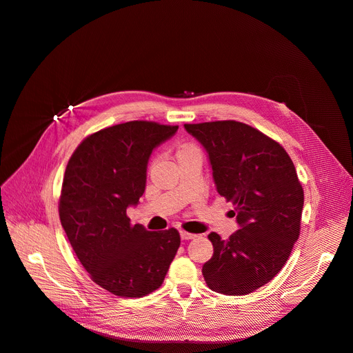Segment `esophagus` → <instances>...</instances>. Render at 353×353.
I'll list each match as a JSON object with an SVG mask.
<instances>
[{"label": "esophagus", "instance_id": "obj_1", "mask_svg": "<svg viewBox=\"0 0 353 353\" xmlns=\"http://www.w3.org/2000/svg\"><path fill=\"white\" fill-rule=\"evenodd\" d=\"M195 237H196V234H194V233H188L185 230H181V239H182V241H191V239H195Z\"/></svg>", "mask_w": 353, "mask_h": 353}]
</instances>
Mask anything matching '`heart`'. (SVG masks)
<instances>
[{
  "label": "heart",
  "mask_w": 353,
  "mask_h": 353,
  "mask_svg": "<svg viewBox=\"0 0 353 353\" xmlns=\"http://www.w3.org/2000/svg\"><path fill=\"white\" fill-rule=\"evenodd\" d=\"M192 152H199V149H196L195 146L190 145V143H182L178 146L176 149V159L182 158L184 154H188V153H192Z\"/></svg>",
  "instance_id": "1"
}]
</instances>
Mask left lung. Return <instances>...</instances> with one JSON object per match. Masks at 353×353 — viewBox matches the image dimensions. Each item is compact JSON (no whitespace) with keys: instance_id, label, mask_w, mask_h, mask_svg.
I'll return each mask as SVG.
<instances>
[{"instance_id":"obj_1","label":"left lung","mask_w":353,"mask_h":353,"mask_svg":"<svg viewBox=\"0 0 353 353\" xmlns=\"http://www.w3.org/2000/svg\"><path fill=\"white\" fill-rule=\"evenodd\" d=\"M204 146L217 192L234 205L241 229L228 241L211 232L214 253L203 266L210 290L246 295L283 270L301 228L304 191L285 149L234 121L184 124Z\"/></svg>"}]
</instances>
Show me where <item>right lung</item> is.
Instances as JSON below:
<instances>
[{
	"mask_svg": "<svg viewBox=\"0 0 353 353\" xmlns=\"http://www.w3.org/2000/svg\"><path fill=\"white\" fill-rule=\"evenodd\" d=\"M176 130L142 120L111 125L83 139L66 165L62 228L94 283L119 297L158 290L181 245L176 229L149 232L125 213L145 192L152 150Z\"/></svg>",
	"mask_w": 353,
	"mask_h": 353,
	"instance_id": "1",
	"label": "right lung"
}]
</instances>
